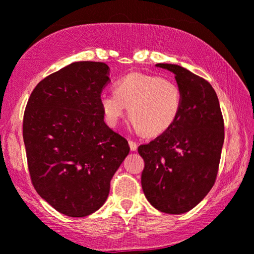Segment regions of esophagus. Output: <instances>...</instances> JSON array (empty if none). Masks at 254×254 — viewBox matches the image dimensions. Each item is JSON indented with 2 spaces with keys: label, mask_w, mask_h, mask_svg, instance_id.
Segmentation results:
<instances>
[{
  "label": "esophagus",
  "mask_w": 254,
  "mask_h": 254,
  "mask_svg": "<svg viewBox=\"0 0 254 254\" xmlns=\"http://www.w3.org/2000/svg\"><path fill=\"white\" fill-rule=\"evenodd\" d=\"M129 145H130L131 151H137V148H138V144L136 143V141H133V140H129Z\"/></svg>",
  "instance_id": "obj_1"
}]
</instances>
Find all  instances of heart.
<instances>
[{"label":"heart","instance_id":"b5f03b06","mask_svg":"<svg viewBox=\"0 0 254 254\" xmlns=\"http://www.w3.org/2000/svg\"><path fill=\"white\" fill-rule=\"evenodd\" d=\"M104 120L116 127L129 108L133 127L148 137L160 136L178 120L182 93L175 81L144 73H130L115 86V94L100 96Z\"/></svg>","mask_w":254,"mask_h":254}]
</instances>
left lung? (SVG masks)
Listing matches in <instances>:
<instances>
[{"label": "left lung", "mask_w": 254, "mask_h": 254, "mask_svg": "<svg viewBox=\"0 0 254 254\" xmlns=\"http://www.w3.org/2000/svg\"><path fill=\"white\" fill-rule=\"evenodd\" d=\"M155 66L174 73L182 107L170 130L138 147L145 161L141 187L155 209L179 215L196 207L215 184L224 121L218 97L208 81L179 65Z\"/></svg>", "instance_id": "1"}]
</instances>
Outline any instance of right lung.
Instances as JSON below:
<instances>
[{"instance_id": "1", "label": "right lung", "mask_w": 254, "mask_h": 254, "mask_svg": "<svg viewBox=\"0 0 254 254\" xmlns=\"http://www.w3.org/2000/svg\"><path fill=\"white\" fill-rule=\"evenodd\" d=\"M109 81L107 64L73 63L40 81L26 104L23 139L32 185L69 217L102 207L129 154L127 140L104 123L100 96Z\"/></svg>"}]
</instances>
